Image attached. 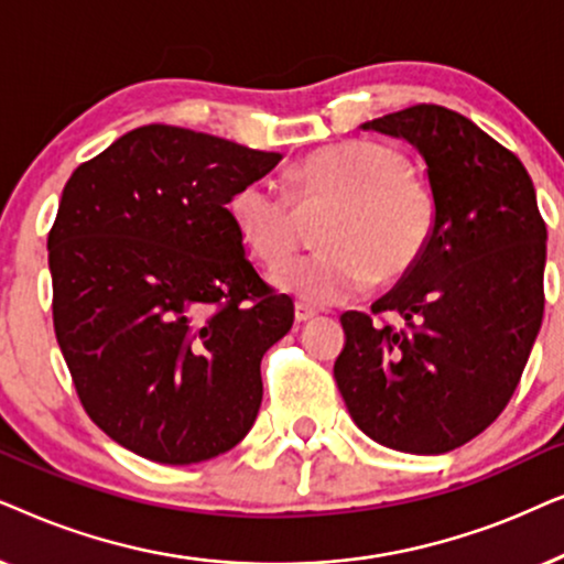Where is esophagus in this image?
<instances>
[{
	"mask_svg": "<svg viewBox=\"0 0 564 564\" xmlns=\"http://www.w3.org/2000/svg\"><path fill=\"white\" fill-rule=\"evenodd\" d=\"M294 317H296L299 325H304V322H310V319L317 317V312L310 310V306H306V304H296V310H294Z\"/></svg>",
	"mask_w": 564,
	"mask_h": 564,
	"instance_id": "34e87169",
	"label": "esophagus"
}]
</instances>
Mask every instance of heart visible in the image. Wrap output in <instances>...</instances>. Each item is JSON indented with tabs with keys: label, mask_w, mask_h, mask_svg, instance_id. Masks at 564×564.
Returning <instances> with one entry per match:
<instances>
[{
	"label": "heart",
	"mask_w": 564,
	"mask_h": 564,
	"mask_svg": "<svg viewBox=\"0 0 564 564\" xmlns=\"http://www.w3.org/2000/svg\"><path fill=\"white\" fill-rule=\"evenodd\" d=\"M291 193L260 177L239 185L229 216L262 265L286 262L299 247V208H327L319 252L275 270L273 283L302 304L329 306L394 286L425 258L438 229V195L410 167L408 154L373 139L314 149L289 172Z\"/></svg>",
	"instance_id": "obj_1"
}]
</instances>
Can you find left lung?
I'll return each instance as SVG.
<instances>
[{"label":"left lung","instance_id":"1","mask_svg":"<svg viewBox=\"0 0 564 564\" xmlns=\"http://www.w3.org/2000/svg\"><path fill=\"white\" fill-rule=\"evenodd\" d=\"M364 129L423 154L438 229L371 314H343L335 381L377 444L446 454L482 433L521 381L544 317L546 224L521 160L462 112L420 102ZM387 311L405 327L372 322Z\"/></svg>","mask_w":564,"mask_h":564}]
</instances>
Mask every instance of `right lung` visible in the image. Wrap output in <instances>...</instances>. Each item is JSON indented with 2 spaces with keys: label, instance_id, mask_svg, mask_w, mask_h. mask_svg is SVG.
<instances>
[{
  "label": "right lung",
  "instance_id": "obj_1",
  "mask_svg": "<svg viewBox=\"0 0 564 564\" xmlns=\"http://www.w3.org/2000/svg\"><path fill=\"white\" fill-rule=\"evenodd\" d=\"M281 154L152 123L82 162L48 231L54 333L93 423L160 464L237 446L260 360L294 325L229 216Z\"/></svg>",
  "mask_w": 564,
  "mask_h": 564
}]
</instances>
